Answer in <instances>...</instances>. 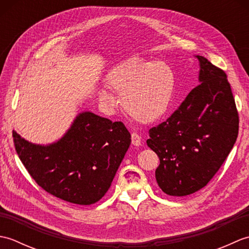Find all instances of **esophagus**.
Instances as JSON below:
<instances>
[{
    "label": "esophagus",
    "mask_w": 249,
    "mask_h": 249,
    "mask_svg": "<svg viewBox=\"0 0 249 249\" xmlns=\"http://www.w3.org/2000/svg\"><path fill=\"white\" fill-rule=\"evenodd\" d=\"M131 143L135 146H139L141 144V138L137 133L131 134Z\"/></svg>",
    "instance_id": "1"
}]
</instances>
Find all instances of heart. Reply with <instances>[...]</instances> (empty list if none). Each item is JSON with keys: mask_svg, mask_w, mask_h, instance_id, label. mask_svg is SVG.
Returning <instances> with one entry per match:
<instances>
[{"mask_svg": "<svg viewBox=\"0 0 249 249\" xmlns=\"http://www.w3.org/2000/svg\"><path fill=\"white\" fill-rule=\"evenodd\" d=\"M107 87L122 95L123 107L131 118L152 123L167 113L172 102L176 77L165 62H150L133 56L115 65L106 78ZM99 99L112 108L115 99L109 92L99 91Z\"/></svg>", "mask_w": 249, "mask_h": 249, "instance_id": "1", "label": "heart"}]
</instances>
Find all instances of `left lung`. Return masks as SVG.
Segmentation results:
<instances>
[{"label":"left lung","mask_w":249,"mask_h":249,"mask_svg":"<svg viewBox=\"0 0 249 249\" xmlns=\"http://www.w3.org/2000/svg\"><path fill=\"white\" fill-rule=\"evenodd\" d=\"M199 60V86L170 118L149 130V147L160 157L158 186L183 197L208 184L226 160L239 134V114L226 72Z\"/></svg>","instance_id":"1"}]
</instances>
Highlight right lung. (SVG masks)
<instances>
[{
    "mask_svg": "<svg viewBox=\"0 0 249 249\" xmlns=\"http://www.w3.org/2000/svg\"><path fill=\"white\" fill-rule=\"evenodd\" d=\"M23 166L47 193L67 202L89 205L111 186L131 142L122 122L89 111L79 113L67 133L54 143L34 144L13 131Z\"/></svg>",
    "mask_w": 249,
    "mask_h": 249,
    "instance_id": "right-lung-1",
    "label": "right lung"
}]
</instances>
